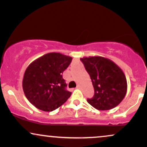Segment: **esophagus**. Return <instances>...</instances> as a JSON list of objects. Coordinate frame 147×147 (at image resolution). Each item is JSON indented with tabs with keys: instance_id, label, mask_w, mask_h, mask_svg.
I'll return each mask as SVG.
<instances>
[{
	"instance_id": "obj_1",
	"label": "esophagus",
	"mask_w": 147,
	"mask_h": 147,
	"mask_svg": "<svg viewBox=\"0 0 147 147\" xmlns=\"http://www.w3.org/2000/svg\"><path fill=\"white\" fill-rule=\"evenodd\" d=\"M77 89H80V88H81V86H79V85H78V86H77Z\"/></svg>"
}]
</instances>
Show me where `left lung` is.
<instances>
[{
    "instance_id": "left-lung-1",
    "label": "left lung",
    "mask_w": 147,
    "mask_h": 147,
    "mask_svg": "<svg viewBox=\"0 0 147 147\" xmlns=\"http://www.w3.org/2000/svg\"><path fill=\"white\" fill-rule=\"evenodd\" d=\"M90 75L95 95L87 102L97 110H110L123 100L127 91V82L122 69L113 61L102 57L81 58Z\"/></svg>"
}]
</instances>
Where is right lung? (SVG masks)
I'll return each instance as SVG.
<instances>
[{
	"label": "right lung",
	"instance_id": "obj_1",
	"mask_svg": "<svg viewBox=\"0 0 147 147\" xmlns=\"http://www.w3.org/2000/svg\"><path fill=\"white\" fill-rule=\"evenodd\" d=\"M72 58L58 52L44 55L28 65L23 79L25 97L38 109L50 112L58 109L67 101L71 92L62 74Z\"/></svg>",
	"mask_w": 147,
	"mask_h": 147
}]
</instances>
